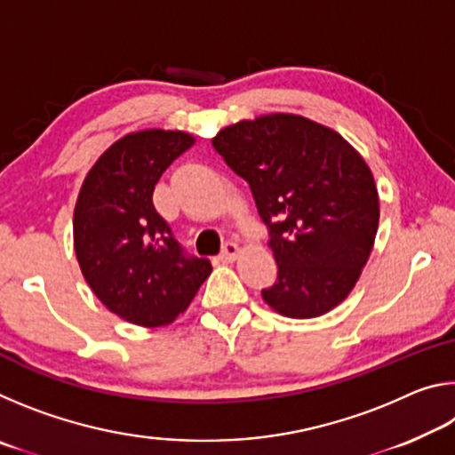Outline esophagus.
<instances>
[{
	"mask_svg": "<svg viewBox=\"0 0 455 455\" xmlns=\"http://www.w3.org/2000/svg\"><path fill=\"white\" fill-rule=\"evenodd\" d=\"M236 255H238V246H236L235 243L228 241V243L222 244V251H220L219 259H220V260H235Z\"/></svg>",
	"mask_w": 455,
	"mask_h": 455,
	"instance_id": "esophagus-1",
	"label": "esophagus"
}]
</instances>
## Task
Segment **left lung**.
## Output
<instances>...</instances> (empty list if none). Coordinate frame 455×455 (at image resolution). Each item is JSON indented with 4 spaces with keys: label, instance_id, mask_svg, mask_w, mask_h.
<instances>
[{
    "label": "left lung",
    "instance_id": "left-lung-1",
    "mask_svg": "<svg viewBox=\"0 0 455 455\" xmlns=\"http://www.w3.org/2000/svg\"><path fill=\"white\" fill-rule=\"evenodd\" d=\"M227 166L249 182L276 267L265 301L284 317L325 315L365 267L379 198L365 160L333 130L292 114L238 122L212 138Z\"/></svg>",
    "mask_w": 455,
    "mask_h": 455
}]
</instances>
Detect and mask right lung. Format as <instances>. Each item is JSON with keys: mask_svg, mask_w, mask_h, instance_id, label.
I'll return each instance as SVG.
<instances>
[{"mask_svg": "<svg viewBox=\"0 0 455 455\" xmlns=\"http://www.w3.org/2000/svg\"><path fill=\"white\" fill-rule=\"evenodd\" d=\"M195 138L144 130L112 144L92 166L74 211V244L84 279L112 313L134 325H168L211 275L188 255L154 209L160 176Z\"/></svg>", "mask_w": 455, "mask_h": 455, "instance_id": "right-lung-1", "label": "right lung"}]
</instances>
